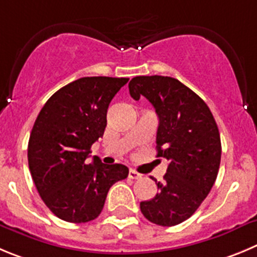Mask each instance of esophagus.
<instances>
[{
  "label": "esophagus",
  "mask_w": 257,
  "mask_h": 257,
  "mask_svg": "<svg viewBox=\"0 0 257 257\" xmlns=\"http://www.w3.org/2000/svg\"><path fill=\"white\" fill-rule=\"evenodd\" d=\"M129 179L140 180V179H142V175H141L140 172L134 171V170H129Z\"/></svg>",
  "instance_id": "obj_1"
}]
</instances>
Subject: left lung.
Masks as SVG:
<instances>
[{
    "instance_id": "8db88e82",
    "label": "left lung",
    "mask_w": 257,
    "mask_h": 257,
    "mask_svg": "<svg viewBox=\"0 0 257 257\" xmlns=\"http://www.w3.org/2000/svg\"><path fill=\"white\" fill-rule=\"evenodd\" d=\"M129 92L155 107L157 157L169 161L164 181L155 180L158 193L141 201V212L158 226H176L195 213L214 185L222 153L217 123L208 105L176 78L137 76Z\"/></svg>"
}]
</instances>
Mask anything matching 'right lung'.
<instances>
[{
    "label": "right lung",
    "mask_w": 257,
    "mask_h": 257,
    "mask_svg": "<svg viewBox=\"0 0 257 257\" xmlns=\"http://www.w3.org/2000/svg\"><path fill=\"white\" fill-rule=\"evenodd\" d=\"M129 78L82 77L59 88L40 110L28 146L29 169L50 212L71 223L99 217L112 184L128 167L105 165L91 146L104 136L110 101Z\"/></svg>",
    "instance_id": "add662e5"
}]
</instances>
